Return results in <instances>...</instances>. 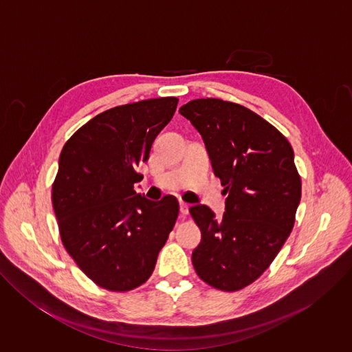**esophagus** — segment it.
I'll list each match as a JSON object with an SVG mask.
<instances>
[{
	"instance_id": "esophagus-1",
	"label": "esophagus",
	"mask_w": 352,
	"mask_h": 352,
	"mask_svg": "<svg viewBox=\"0 0 352 352\" xmlns=\"http://www.w3.org/2000/svg\"><path fill=\"white\" fill-rule=\"evenodd\" d=\"M179 212H181V216H182V217L188 216V213H189V206H188L186 204H184V202H179Z\"/></svg>"
}]
</instances>
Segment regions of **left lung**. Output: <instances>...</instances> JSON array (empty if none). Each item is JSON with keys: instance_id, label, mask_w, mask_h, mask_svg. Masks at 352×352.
Masks as SVG:
<instances>
[{"instance_id": "left-lung-1", "label": "left lung", "mask_w": 352, "mask_h": 352, "mask_svg": "<svg viewBox=\"0 0 352 352\" xmlns=\"http://www.w3.org/2000/svg\"><path fill=\"white\" fill-rule=\"evenodd\" d=\"M179 114L202 135L227 195L221 219L205 205L189 209L202 231L192 263L209 285L238 291L270 266L294 227L300 200L294 150L272 124L241 104L196 98Z\"/></svg>"}]
</instances>
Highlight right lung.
<instances>
[{"label": "right lung", "mask_w": 352, "mask_h": 352, "mask_svg": "<svg viewBox=\"0 0 352 352\" xmlns=\"http://www.w3.org/2000/svg\"><path fill=\"white\" fill-rule=\"evenodd\" d=\"M177 97L142 100L91 118L64 144L53 206L67 252L97 285L129 291L152 276L178 200L136 193V167L171 121Z\"/></svg>", "instance_id": "1"}]
</instances>
